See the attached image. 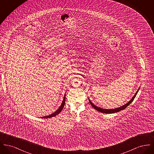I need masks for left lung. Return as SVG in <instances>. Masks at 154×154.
<instances>
[{
    "instance_id": "left-lung-1",
    "label": "left lung",
    "mask_w": 154,
    "mask_h": 154,
    "mask_svg": "<svg viewBox=\"0 0 154 154\" xmlns=\"http://www.w3.org/2000/svg\"><path fill=\"white\" fill-rule=\"evenodd\" d=\"M140 88L138 89V90L137 91V92H136V94H134V95L133 96V97H132V99L128 102V103H126L124 105H123L122 106H121V107H118V108H116V109H103V108H100V107H97V106H96V105H95L90 100H89V97H88V99H89V102L91 103V106L95 109L96 110H97V111H99V112H103V113H106V114H111V113H115V112H119V111H121V110H124L125 109H126L131 103L133 102V100H134V99L135 98V97H136V95L137 94V93H138V92H139V91Z\"/></svg>"
}]
</instances>
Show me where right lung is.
<instances>
[{
	"label": "right lung",
	"instance_id": "obj_1",
	"mask_svg": "<svg viewBox=\"0 0 154 154\" xmlns=\"http://www.w3.org/2000/svg\"><path fill=\"white\" fill-rule=\"evenodd\" d=\"M65 100H66V94L64 96L63 99V101H62V104H61L60 106L59 107L58 110H57L56 111H55L54 112L52 113L51 114H50V115H48V116H44V117H42L41 118H48L53 117H55V116H57L58 114H59L60 112V111L62 110V109H63V107H64L65 103Z\"/></svg>",
	"mask_w": 154,
	"mask_h": 154
}]
</instances>
